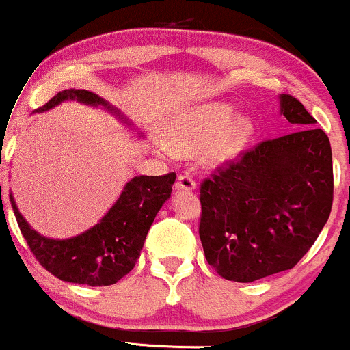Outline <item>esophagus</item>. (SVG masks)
<instances>
[{
  "label": "esophagus",
  "mask_w": 350,
  "mask_h": 350,
  "mask_svg": "<svg viewBox=\"0 0 350 350\" xmlns=\"http://www.w3.org/2000/svg\"><path fill=\"white\" fill-rule=\"evenodd\" d=\"M176 189L178 191H194L196 180L189 174H179L178 180H176Z\"/></svg>",
  "instance_id": "1"
}]
</instances>
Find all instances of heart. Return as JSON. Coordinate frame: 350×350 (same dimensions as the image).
Wrapping results in <instances>:
<instances>
[{
  "instance_id": "obj_1",
  "label": "heart",
  "mask_w": 350,
  "mask_h": 350,
  "mask_svg": "<svg viewBox=\"0 0 350 350\" xmlns=\"http://www.w3.org/2000/svg\"><path fill=\"white\" fill-rule=\"evenodd\" d=\"M234 116L226 103L192 107L179 115L167 130L166 143L176 154H196L204 147L202 158L208 166H222L237 158L253 135L247 116Z\"/></svg>"
}]
</instances>
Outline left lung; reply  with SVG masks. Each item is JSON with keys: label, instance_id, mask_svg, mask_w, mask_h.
Listing matches in <instances>:
<instances>
[{"label": "left lung", "instance_id": "8db88e82", "mask_svg": "<svg viewBox=\"0 0 350 350\" xmlns=\"http://www.w3.org/2000/svg\"><path fill=\"white\" fill-rule=\"evenodd\" d=\"M280 103L296 130L242 151L200 184V242L226 280L252 283L291 270L331 214L327 135L298 98L283 94Z\"/></svg>", "mask_w": 350, "mask_h": 350}]
</instances>
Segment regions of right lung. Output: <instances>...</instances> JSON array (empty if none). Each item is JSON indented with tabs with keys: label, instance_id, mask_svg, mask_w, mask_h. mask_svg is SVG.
Segmentation results:
<instances>
[{
	"label": "right lung",
	"instance_id": "right-lung-1",
	"mask_svg": "<svg viewBox=\"0 0 350 350\" xmlns=\"http://www.w3.org/2000/svg\"><path fill=\"white\" fill-rule=\"evenodd\" d=\"M67 98L111 108L94 92L70 88L54 95L39 111L49 110ZM174 180L176 172L133 178L97 226L67 240H52L39 235L19 214L13 196L10 194V198L27 247L47 271L69 283L108 286L135 268L148 230L158 211L171 196Z\"/></svg>",
	"mask_w": 350,
	"mask_h": 350
}]
</instances>
